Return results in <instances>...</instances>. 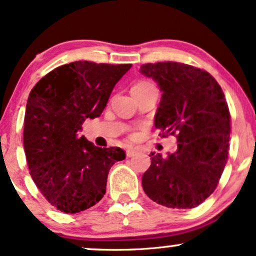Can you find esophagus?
<instances>
[{
    "instance_id": "obj_1",
    "label": "esophagus",
    "mask_w": 256,
    "mask_h": 256,
    "mask_svg": "<svg viewBox=\"0 0 256 256\" xmlns=\"http://www.w3.org/2000/svg\"><path fill=\"white\" fill-rule=\"evenodd\" d=\"M134 154H136V149H134V148H128V149H126V156H128V158L134 156Z\"/></svg>"
}]
</instances>
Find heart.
Returning <instances> with one entry per match:
<instances>
[{
	"label": "heart",
	"mask_w": 256,
	"mask_h": 256,
	"mask_svg": "<svg viewBox=\"0 0 256 256\" xmlns=\"http://www.w3.org/2000/svg\"><path fill=\"white\" fill-rule=\"evenodd\" d=\"M149 84H152V83H149V82H140V83L134 84V88H140V86H146V85H149Z\"/></svg>",
	"instance_id": "obj_1"
}]
</instances>
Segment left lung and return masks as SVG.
<instances>
[{
  "instance_id": "obj_1",
  "label": "left lung",
  "mask_w": 256,
  "mask_h": 256,
  "mask_svg": "<svg viewBox=\"0 0 256 256\" xmlns=\"http://www.w3.org/2000/svg\"><path fill=\"white\" fill-rule=\"evenodd\" d=\"M162 91L155 114L161 136L176 134L178 149L164 158L150 152L142 177L149 198L168 208H194L216 190L228 161L230 112L218 82L204 70L180 62L140 66Z\"/></svg>"
}]
</instances>
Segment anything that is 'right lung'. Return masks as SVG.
<instances>
[{"mask_svg":"<svg viewBox=\"0 0 256 256\" xmlns=\"http://www.w3.org/2000/svg\"><path fill=\"white\" fill-rule=\"evenodd\" d=\"M131 64L74 61L44 76L31 90L24 149L34 184L61 212L79 213L106 194L110 167L126 158L119 146L100 148L79 136L85 119L104 112Z\"/></svg>","mask_w":256,"mask_h":256,"instance_id":"obj_1","label":"right lung"}]
</instances>
